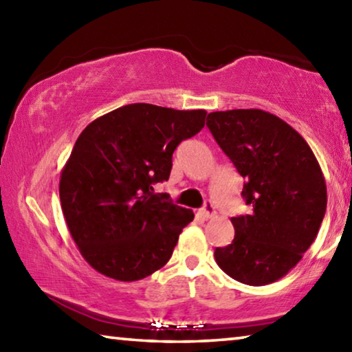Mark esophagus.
Masks as SVG:
<instances>
[{"label": "esophagus", "instance_id": "34e87169", "mask_svg": "<svg viewBox=\"0 0 352 352\" xmlns=\"http://www.w3.org/2000/svg\"><path fill=\"white\" fill-rule=\"evenodd\" d=\"M201 212H204L205 219H211V217L216 216V210H214V206H212L211 201H206L205 206H204V210H201Z\"/></svg>", "mask_w": 352, "mask_h": 352}]
</instances>
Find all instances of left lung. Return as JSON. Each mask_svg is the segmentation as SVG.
<instances>
[{
	"label": "left lung",
	"mask_w": 352,
	"mask_h": 352,
	"mask_svg": "<svg viewBox=\"0 0 352 352\" xmlns=\"http://www.w3.org/2000/svg\"><path fill=\"white\" fill-rule=\"evenodd\" d=\"M206 126L245 180L242 197L252 206L231 217L234 239L214 258L242 284L275 283L318 234L327 204L323 172L306 140L269 111H212Z\"/></svg>",
	"instance_id": "obj_1"
}]
</instances>
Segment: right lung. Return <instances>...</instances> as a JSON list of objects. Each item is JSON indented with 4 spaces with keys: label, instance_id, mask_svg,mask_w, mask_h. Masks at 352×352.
<instances>
[{
    "label": "right lung",
    "instance_id": "1",
    "mask_svg": "<svg viewBox=\"0 0 352 352\" xmlns=\"http://www.w3.org/2000/svg\"><path fill=\"white\" fill-rule=\"evenodd\" d=\"M205 110L129 104L83 129L60 174L69 234L94 270L138 281L170 259L194 212L153 194L172 153L205 126Z\"/></svg>",
    "mask_w": 352,
    "mask_h": 352
}]
</instances>
